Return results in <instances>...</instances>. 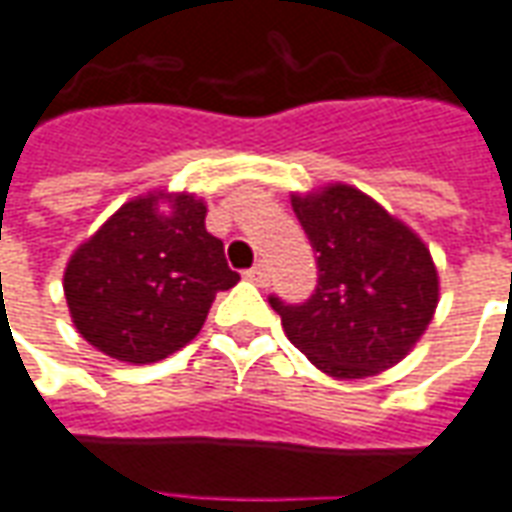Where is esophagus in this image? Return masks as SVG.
I'll return each mask as SVG.
<instances>
[{"instance_id": "1", "label": "esophagus", "mask_w": 512, "mask_h": 512, "mask_svg": "<svg viewBox=\"0 0 512 512\" xmlns=\"http://www.w3.org/2000/svg\"><path fill=\"white\" fill-rule=\"evenodd\" d=\"M245 278L253 281V284H259V287H264L267 284V267L264 264H253L250 270H245Z\"/></svg>"}]
</instances>
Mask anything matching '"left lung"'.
<instances>
[{
    "label": "left lung",
    "instance_id": "obj_1",
    "mask_svg": "<svg viewBox=\"0 0 512 512\" xmlns=\"http://www.w3.org/2000/svg\"><path fill=\"white\" fill-rule=\"evenodd\" d=\"M317 253V287L301 306L270 298L290 343L334 379L393 368L424 337L440 301L424 239L348 183L292 195Z\"/></svg>",
    "mask_w": 512,
    "mask_h": 512
}]
</instances>
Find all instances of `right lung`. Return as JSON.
Instances as JSON below:
<instances>
[{"label":"right lung","mask_w":512,"mask_h":512,"mask_svg":"<svg viewBox=\"0 0 512 512\" xmlns=\"http://www.w3.org/2000/svg\"><path fill=\"white\" fill-rule=\"evenodd\" d=\"M236 281L222 242L206 231V203L161 189L128 200L74 250L63 295L86 343L150 365L192 343L217 292Z\"/></svg>","instance_id":"add662e5"}]
</instances>
